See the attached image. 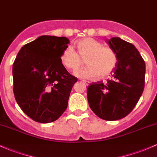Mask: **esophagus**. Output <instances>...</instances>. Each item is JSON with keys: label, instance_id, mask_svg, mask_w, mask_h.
Returning a JSON list of instances; mask_svg holds the SVG:
<instances>
[{"label": "esophagus", "instance_id": "1", "mask_svg": "<svg viewBox=\"0 0 157 157\" xmlns=\"http://www.w3.org/2000/svg\"><path fill=\"white\" fill-rule=\"evenodd\" d=\"M84 82H85V83L86 84V85H89L90 84V82H88V81H84Z\"/></svg>", "mask_w": 157, "mask_h": 157}]
</instances>
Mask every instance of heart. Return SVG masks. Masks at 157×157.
Returning <instances> with one entry per match:
<instances>
[{"label":"heart","mask_w":157,"mask_h":157,"mask_svg":"<svg viewBox=\"0 0 157 157\" xmlns=\"http://www.w3.org/2000/svg\"><path fill=\"white\" fill-rule=\"evenodd\" d=\"M77 48L78 52L67 46L60 56L63 65L70 71H78L84 64V60L87 66L77 73L84 78H94L99 75L105 77L114 71L117 59L110 47L102 46L95 39L85 38L77 43Z\"/></svg>","instance_id":"heart-1"}]
</instances>
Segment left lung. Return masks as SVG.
Masks as SVG:
<instances>
[{
	"label": "left lung",
	"mask_w": 157,
	"mask_h": 157,
	"mask_svg": "<svg viewBox=\"0 0 157 157\" xmlns=\"http://www.w3.org/2000/svg\"><path fill=\"white\" fill-rule=\"evenodd\" d=\"M117 62L107 82H95L87 89L91 110L101 119L117 121L134 109L144 88L145 63L134 45L119 37L109 40Z\"/></svg>",
	"instance_id": "left-lung-1"
}]
</instances>
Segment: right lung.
<instances>
[{"mask_svg": "<svg viewBox=\"0 0 157 157\" xmlns=\"http://www.w3.org/2000/svg\"><path fill=\"white\" fill-rule=\"evenodd\" d=\"M69 43L64 36H41L25 45L13 63L15 99L23 112L36 122H53L67 109L78 80L60 60Z\"/></svg>", "mask_w": 157, "mask_h": 157, "instance_id": "right-lung-1", "label": "right lung"}]
</instances>
